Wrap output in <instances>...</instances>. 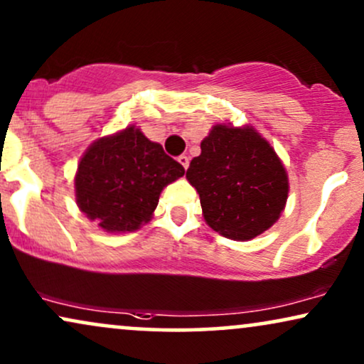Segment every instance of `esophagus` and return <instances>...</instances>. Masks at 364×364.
Masks as SVG:
<instances>
[{"instance_id": "34e87169", "label": "esophagus", "mask_w": 364, "mask_h": 364, "mask_svg": "<svg viewBox=\"0 0 364 364\" xmlns=\"http://www.w3.org/2000/svg\"><path fill=\"white\" fill-rule=\"evenodd\" d=\"M178 163L181 164V166L185 169H188V166H190V158H188V156H185V154H181L178 158Z\"/></svg>"}]
</instances>
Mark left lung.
<instances>
[{"label":"left lung","instance_id":"obj_1","mask_svg":"<svg viewBox=\"0 0 364 364\" xmlns=\"http://www.w3.org/2000/svg\"><path fill=\"white\" fill-rule=\"evenodd\" d=\"M186 179L200 195L205 222L232 240H250L269 230L289 195L282 161L252 126H213Z\"/></svg>","mask_w":364,"mask_h":364}]
</instances>
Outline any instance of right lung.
<instances>
[{"label": "right lung", "instance_id": "add662e5", "mask_svg": "<svg viewBox=\"0 0 364 364\" xmlns=\"http://www.w3.org/2000/svg\"><path fill=\"white\" fill-rule=\"evenodd\" d=\"M183 174L163 146L129 126L89 146L75 173V200L105 232H134L151 220L163 188Z\"/></svg>", "mask_w": 364, "mask_h": 364}]
</instances>
